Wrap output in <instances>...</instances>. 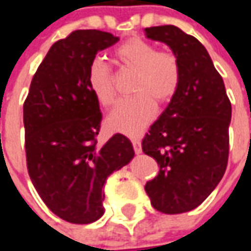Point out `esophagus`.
Wrapping results in <instances>:
<instances>
[{
	"instance_id": "34e87169",
	"label": "esophagus",
	"mask_w": 251,
	"mask_h": 251,
	"mask_svg": "<svg viewBox=\"0 0 251 251\" xmlns=\"http://www.w3.org/2000/svg\"><path fill=\"white\" fill-rule=\"evenodd\" d=\"M132 145H133V151L136 153H142V148H140L139 139H132Z\"/></svg>"
}]
</instances>
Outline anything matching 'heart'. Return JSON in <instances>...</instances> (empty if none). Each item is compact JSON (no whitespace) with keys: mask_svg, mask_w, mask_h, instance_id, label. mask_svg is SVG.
Segmentation results:
<instances>
[{"mask_svg":"<svg viewBox=\"0 0 251 251\" xmlns=\"http://www.w3.org/2000/svg\"><path fill=\"white\" fill-rule=\"evenodd\" d=\"M121 71L133 72L130 81L132 98L121 100L106 118L112 130L138 135L156 115V103L165 105L176 95L182 81V67L177 55L170 50H157L143 38H129L115 52ZM89 89L103 108L115 100V78L111 67L102 59H94L88 69Z\"/></svg>","mask_w":251,"mask_h":251,"instance_id":"1","label":"heart"}]
</instances>
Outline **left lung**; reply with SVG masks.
<instances>
[{
	"label": "left lung",
	"instance_id": "left-lung-1",
	"mask_svg": "<svg viewBox=\"0 0 251 251\" xmlns=\"http://www.w3.org/2000/svg\"><path fill=\"white\" fill-rule=\"evenodd\" d=\"M145 32L168 44L182 67L176 95L142 139L143 153L159 168L145 190L156 210L184 213L201 204L226 172L231 103L223 78L196 38L175 25Z\"/></svg>",
	"mask_w": 251,
	"mask_h": 251
}]
</instances>
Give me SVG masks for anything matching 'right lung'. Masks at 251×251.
Listing matches in <instances>:
<instances>
[{"mask_svg":"<svg viewBox=\"0 0 251 251\" xmlns=\"http://www.w3.org/2000/svg\"><path fill=\"white\" fill-rule=\"evenodd\" d=\"M119 41L111 32L78 29L56 41L39 64L24 102L26 169L52 213L75 225L103 214V184L133 157L115 133L98 143L102 113L88 85L96 53Z\"/></svg>","mask_w":251,"mask_h":251,"instance_id":"right-lung-1","label":"right lung"}]
</instances>
